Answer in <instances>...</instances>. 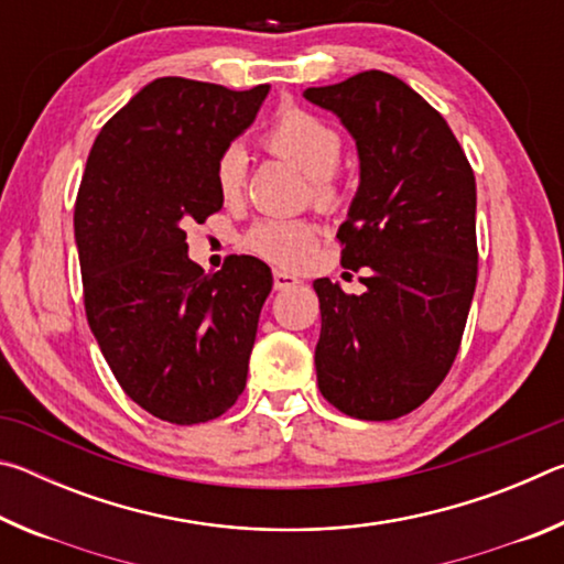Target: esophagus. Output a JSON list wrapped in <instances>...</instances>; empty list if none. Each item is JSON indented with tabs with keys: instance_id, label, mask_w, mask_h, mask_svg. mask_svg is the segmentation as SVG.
Masks as SVG:
<instances>
[{
	"instance_id": "esophagus-1",
	"label": "esophagus",
	"mask_w": 564,
	"mask_h": 564,
	"mask_svg": "<svg viewBox=\"0 0 564 564\" xmlns=\"http://www.w3.org/2000/svg\"><path fill=\"white\" fill-rule=\"evenodd\" d=\"M295 283H301L299 279H295V275H291V273H285V271H279L275 269L273 271V289L275 291H285V289H293Z\"/></svg>"
}]
</instances>
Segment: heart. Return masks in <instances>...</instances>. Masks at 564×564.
<instances>
[{"label":"heart","mask_w":564,"mask_h":564,"mask_svg":"<svg viewBox=\"0 0 564 564\" xmlns=\"http://www.w3.org/2000/svg\"><path fill=\"white\" fill-rule=\"evenodd\" d=\"M269 154L299 166L308 176V196L321 212H336L343 204V178L338 164L346 139L330 121L301 107H283L261 139ZM248 159L241 147H226L216 159L214 181L226 204L243 198ZM318 241V228L305 218H261L243 236L248 251L261 259L295 269Z\"/></svg>","instance_id":"obj_1"}]
</instances>
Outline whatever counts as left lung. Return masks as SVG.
Masks as SVG:
<instances>
[{
	"label": "left lung",
	"instance_id": "left-lung-1",
	"mask_svg": "<svg viewBox=\"0 0 564 564\" xmlns=\"http://www.w3.org/2000/svg\"><path fill=\"white\" fill-rule=\"evenodd\" d=\"M303 97L338 113L360 186L338 228L343 269L366 293L313 281L323 398L358 420H395L451 373L477 283L475 174L447 121L398 76L370 69Z\"/></svg>",
	"mask_w": 564,
	"mask_h": 564
}]
</instances>
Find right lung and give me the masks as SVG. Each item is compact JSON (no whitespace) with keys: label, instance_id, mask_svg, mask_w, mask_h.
Masks as SVG:
<instances>
[{"label":"right lung","instance_id":"1","mask_svg":"<svg viewBox=\"0 0 564 564\" xmlns=\"http://www.w3.org/2000/svg\"><path fill=\"white\" fill-rule=\"evenodd\" d=\"M265 94L161 76L104 123L76 194L89 328L123 393L166 423H208L246 388L271 269L228 256L206 273L184 226L221 212L216 159Z\"/></svg>","mask_w":564,"mask_h":564}]
</instances>
